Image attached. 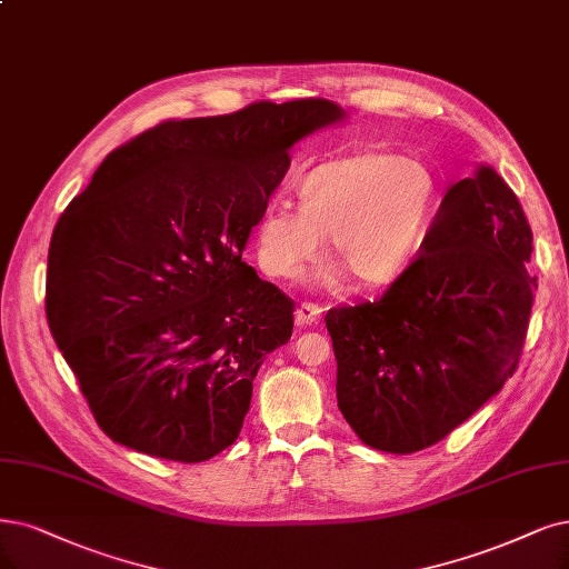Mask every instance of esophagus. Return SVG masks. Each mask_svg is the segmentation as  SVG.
<instances>
[{"label":"esophagus","instance_id":"esophagus-1","mask_svg":"<svg viewBox=\"0 0 569 569\" xmlns=\"http://www.w3.org/2000/svg\"><path fill=\"white\" fill-rule=\"evenodd\" d=\"M321 307L319 305H313V302H302L298 309H296V323L300 326V328H307V326H313V323H319V319H321Z\"/></svg>","mask_w":569,"mask_h":569}]
</instances>
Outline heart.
<instances>
[{"mask_svg": "<svg viewBox=\"0 0 569 569\" xmlns=\"http://www.w3.org/2000/svg\"><path fill=\"white\" fill-rule=\"evenodd\" d=\"M438 206V180L419 159L363 150L319 163L298 184V208L271 203L256 224V258L271 279L296 281L335 258L363 286L401 273L422 248ZM338 281V271L328 273Z\"/></svg>", "mask_w": 569, "mask_h": 569, "instance_id": "obj_1", "label": "heart"}]
</instances>
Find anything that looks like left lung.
Segmentation results:
<instances>
[{
    "mask_svg": "<svg viewBox=\"0 0 569 569\" xmlns=\"http://www.w3.org/2000/svg\"><path fill=\"white\" fill-rule=\"evenodd\" d=\"M532 229L495 168L455 182L382 298L326 313L338 406L366 446H436L516 372L537 277Z\"/></svg>",
    "mask_w": 569,
    "mask_h": 569,
    "instance_id": "1",
    "label": "left lung"
}]
</instances>
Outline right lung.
Masks as SVG:
<instances>
[{
    "label": "right lung",
    "mask_w": 569,
    "mask_h": 569,
    "mask_svg": "<svg viewBox=\"0 0 569 569\" xmlns=\"http://www.w3.org/2000/svg\"><path fill=\"white\" fill-rule=\"evenodd\" d=\"M323 98L163 121L104 157L60 216L47 319L114 443L197 465L239 438L292 300L241 260L288 150L340 121Z\"/></svg>",
    "instance_id": "right-lung-1"
}]
</instances>
